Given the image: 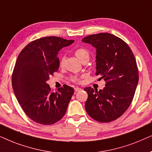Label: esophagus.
Masks as SVG:
<instances>
[{
  "instance_id": "esophagus-1",
  "label": "esophagus",
  "mask_w": 152,
  "mask_h": 152,
  "mask_svg": "<svg viewBox=\"0 0 152 152\" xmlns=\"http://www.w3.org/2000/svg\"><path fill=\"white\" fill-rule=\"evenodd\" d=\"M82 89L80 88H79V87H76V88H74V91H75V92H78V91H80V90H81Z\"/></svg>"
}]
</instances>
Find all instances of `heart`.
Listing matches in <instances>:
<instances>
[{
    "instance_id": "heart-1",
    "label": "heart",
    "mask_w": 152,
    "mask_h": 152,
    "mask_svg": "<svg viewBox=\"0 0 152 152\" xmlns=\"http://www.w3.org/2000/svg\"><path fill=\"white\" fill-rule=\"evenodd\" d=\"M75 55L79 59L80 61H83L85 60H88L89 59V53L86 48H78L77 49L75 50ZM64 58H62L60 62V65L62 66L64 64ZM71 80L74 82H78L79 81L80 78L78 76H72L71 77Z\"/></svg>"
}]
</instances>
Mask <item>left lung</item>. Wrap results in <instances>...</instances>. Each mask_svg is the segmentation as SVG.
I'll use <instances>...</instances> for the list:
<instances>
[{"mask_svg":"<svg viewBox=\"0 0 152 152\" xmlns=\"http://www.w3.org/2000/svg\"><path fill=\"white\" fill-rule=\"evenodd\" d=\"M96 48V75L106 81L103 90L84 88L88 94L85 108L99 122H110L122 116L130 106L138 83V69L132 50L122 39L99 33L82 39Z\"/></svg>","mask_w":152,"mask_h":152,"instance_id":"left-lung-1","label":"left lung"}]
</instances>
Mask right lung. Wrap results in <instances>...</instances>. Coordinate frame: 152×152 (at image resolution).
Here are the masks:
<instances>
[{
  "instance_id": "add662e5",
  "label": "right lung",
  "mask_w": 152,
  "mask_h": 152,
  "mask_svg": "<svg viewBox=\"0 0 152 152\" xmlns=\"http://www.w3.org/2000/svg\"><path fill=\"white\" fill-rule=\"evenodd\" d=\"M74 42L42 37L26 45L18 56L12 76L14 92L24 113L38 124H53L65 115L74 88L64 85L53 92L46 82L59 68V50Z\"/></svg>"
}]
</instances>
